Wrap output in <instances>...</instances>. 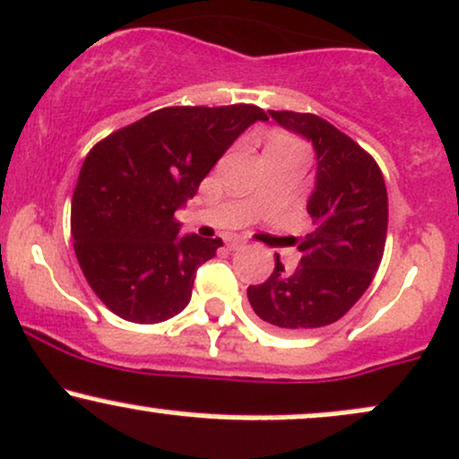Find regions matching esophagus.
I'll use <instances>...</instances> for the list:
<instances>
[{
    "label": "esophagus",
    "instance_id": "obj_1",
    "mask_svg": "<svg viewBox=\"0 0 459 459\" xmlns=\"http://www.w3.org/2000/svg\"><path fill=\"white\" fill-rule=\"evenodd\" d=\"M226 246H229V250H239V248H244L246 241L239 239V238H229V239H226Z\"/></svg>",
    "mask_w": 459,
    "mask_h": 459
}]
</instances>
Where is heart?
Instances as JSON below:
<instances>
[{"instance_id":"b5f03b06","label":"heart","mask_w":459,"mask_h":459,"mask_svg":"<svg viewBox=\"0 0 459 459\" xmlns=\"http://www.w3.org/2000/svg\"><path fill=\"white\" fill-rule=\"evenodd\" d=\"M268 148H299V143H294V141L285 137H274L270 141Z\"/></svg>"}]
</instances>
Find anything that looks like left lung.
<instances>
[{
	"instance_id": "1",
	"label": "left lung",
	"mask_w": 459,
	"mask_h": 459,
	"mask_svg": "<svg viewBox=\"0 0 459 459\" xmlns=\"http://www.w3.org/2000/svg\"><path fill=\"white\" fill-rule=\"evenodd\" d=\"M270 117L316 150V183L307 200L314 233L300 241V264L276 256L265 283L248 287L255 314L283 331L333 325L375 279L385 248L387 191L379 165L351 137L311 113L270 110Z\"/></svg>"
}]
</instances>
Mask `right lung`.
Returning <instances> with one entry per match:
<instances>
[{
    "label": "right lung",
    "instance_id": "add662e5",
    "mask_svg": "<svg viewBox=\"0 0 459 459\" xmlns=\"http://www.w3.org/2000/svg\"><path fill=\"white\" fill-rule=\"evenodd\" d=\"M268 115L253 104L168 107L100 141L72 200L75 256L98 299L137 325L174 318L221 239L180 238L174 213L220 156Z\"/></svg>",
    "mask_w": 459,
    "mask_h": 459
}]
</instances>
